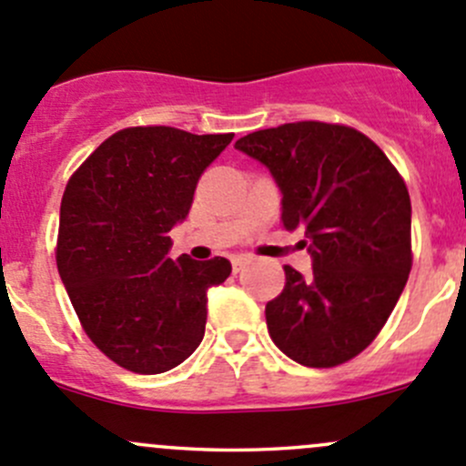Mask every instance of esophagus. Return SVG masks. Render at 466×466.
<instances>
[{"label":"esophagus","instance_id":"esophagus-1","mask_svg":"<svg viewBox=\"0 0 466 466\" xmlns=\"http://www.w3.org/2000/svg\"><path fill=\"white\" fill-rule=\"evenodd\" d=\"M248 263H250V259H248V257H234L232 259V268H234V272H238V270H243V268L248 266Z\"/></svg>","mask_w":466,"mask_h":466}]
</instances>
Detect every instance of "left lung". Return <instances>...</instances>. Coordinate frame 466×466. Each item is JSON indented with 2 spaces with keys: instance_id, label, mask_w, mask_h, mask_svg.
I'll use <instances>...</instances> for the list:
<instances>
[{
  "instance_id": "left-lung-1",
  "label": "left lung",
  "mask_w": 466,
  "mask_h": 466,
  "mask_svg": "<svg viewBox=\"0 0 466 466\" xmlns=\"http://www.w3.org/2000/svg\"><path fill=\"white\" fill-rule=\"evenodd\" d=\"M234 146L270 168L281 225L304 228L313 257L309 277L284 266V290L266 304L272 342L307 368L347 363L372 345L410 275L401 173L368 135L327 121L257 130Z\"/></svg>"
}]
</instances>
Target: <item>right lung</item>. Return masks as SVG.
Listing matches in <instances>:
<instances>
[{
    "label": "right lung",
    "mask_w": 466,
    "mask_h": 466,
    "mask_svg": "<svg viewBox=\"0 0 466 466\" xmlns=\"http://www.w3.org/2000/svg\"><path fill=\"white\" fill-rule=\"evenodd\" d=\"M232 137L133 126L110 135L65 187L60 279L89 340L128 372H168L203 340L207 289L223 284L232 263L168 259V232Z\"/></svg>",
    "instance_id": "right-lung-1"
}]
</instances>
